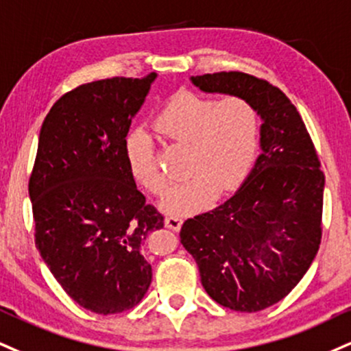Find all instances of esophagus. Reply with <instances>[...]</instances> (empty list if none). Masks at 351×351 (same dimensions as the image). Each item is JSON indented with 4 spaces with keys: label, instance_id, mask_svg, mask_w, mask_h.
I'll use <instances>...</instances> for the list:
<instances>
[{
    "label": "esophagus",
    "instance_id": "esophagus-1",
    "mask_svg": "<svg viewBox=\"0 0 351 351\" xmlns=\"http://www.w3.org/2000/svg\"><path fill=\"white\" fill-rule=\"evenodd\" d=\"M181 223H183V217L178 216V214H170V216L165 217V226L171 230H180Z\"/></svg>",
    "mask_w": 351,
    "mask_h": 351
}]
</instances>
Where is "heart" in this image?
Wrapping results in <instances>:
<instances>
[{
  "label": "heart",
  "mask_w": 351,
  "mask_h": 351,
  "mask_svg": "<svg viewBox=\"0 0 351 351\" xmlns=\"http://www.w3.org/2000/svg\"><path fill=\"white\" fill-rule=\"evenodd\" d=\"M157 129L171 141L188 145L184 171L191 175L162 197L167 213L183 214L209 204L216 194L237 189L247 178L258 150V114L242 98L222 101L180 93L157 116ZM125 158L138 183L162 193L167 178L160 171L145 130L125 137Z\"/></svg>",
  "instance_id": "heart-1"
}]
</instances>
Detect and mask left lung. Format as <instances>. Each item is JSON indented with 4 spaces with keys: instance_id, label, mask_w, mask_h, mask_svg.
I'll use <instances>...</instances> for the list:
<instances>
[{
    "instance_id": "8db88e82",
    "label": "left lung",
    "mask_w": 351,
    "mask_h": 351,
    "mask_svg": "<svg viewBox=\"0 0 351 351\" xmlns=\"http://www.w3.org/2000/svg\"><path fill=\"white\" fill-rule=\"evenodd\" d=\"M191 83L252 104L261 119V154L234 196L183 223L181 243L214 301L263 311L288 296L317 255L325 176L298 109L276 86L242 71Z\"/></svg>"
}]
</instances>
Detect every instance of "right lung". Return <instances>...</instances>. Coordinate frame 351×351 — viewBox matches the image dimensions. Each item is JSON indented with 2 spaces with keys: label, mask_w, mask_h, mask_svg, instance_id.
Listing matches in <instances>:
<instances>
[{
  "label": "right lung",
  "mask_w": 351,
  "mask_h": 351,
  "mask_svg": "<svg viewBox=\"0 0 351 351\" xmlns=\"http://www.w3.org/2000/svg\"><path fill=\"white\" fill-rule=\"evenodd\" d=\"M155 78L82 84L40 129L29 180L36 247L65 293L96 314L132 309L152 282L142 242L163 216L135 186L124 143Z\"/></svg>",
  "instance_id": "add662e5"
}]
</instances>
